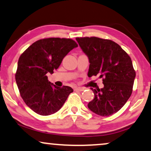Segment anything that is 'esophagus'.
Here are the masks:
<instances>
[{"mask_svg": "<svg viewBox=\"0 0 151 151\" xmlns=\"http://www.w3.org/2000/svg\"><path fill=\"white\" fill-rule=\"evenodd\" d=\"M84 90V88L83 87H75L74 88V91H83Z\"/></svg>", "mask_w": 151, "mask_h": 151, "instance_id": "esophagus-1", "label": "esophagus"}]
</instances>
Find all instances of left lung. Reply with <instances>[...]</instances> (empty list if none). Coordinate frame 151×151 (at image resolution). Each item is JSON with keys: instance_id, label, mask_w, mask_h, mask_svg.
<instances>
[{"instance_id": "1", "label": "left lung", "mask_w": 151, "mask_h": 151, "mask_svg": "<svg viewBox=\"0 0 151 151\" xmlns=\"http://www.w3.org/2000/svg\"><path fill=\"white\" fill-rule=\"evenodd\" d=\"M89 61L88 76L100 75L104 87L91 89L94 99L88 103L91 111L108 116L122 108L132 92L136 73L130 57L118 44L96 37L76 39Z\"/></svg>"}]
</instances>
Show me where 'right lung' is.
<instances>
[{
    "label": "right lung",
    "mask_w": 151,
    "mask_h": 151,
    "mask_svg": "<svg viewBox=\"0 0 151 151\" xmlns=\"http://www.w3.org/2000/svg\"><path fill=\"white\" fill-rule=\"evenodd\" d=\"M78 46L71 39L51 37L28 47L18 61L15 79L25 103L37 114L48 116L62 107L73 90L50 83L46 74L53 73L68 52Z\"/></svg>",
    "instance_id": "right-lung-1"
}]
</instances>
